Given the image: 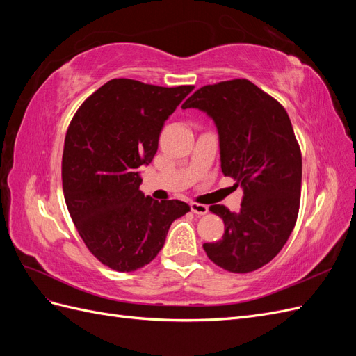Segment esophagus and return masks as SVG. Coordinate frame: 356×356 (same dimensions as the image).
<instances>
[{
    "instance_id": "obj_1",
    "label": "esophagus",
    "mask_w": 356,
    "mask_h": 356,
    "mask_svg": "<svg viewBox=\"0 0 356 356\" xmlns=\"http://www.w3.org/2000/svg\"><path fill=\"white\" fill-rule=\"evenodd\" d=\"M191 212L196 213V215H204L208 212V207L207 204H200V203H191L190 204Z\"/></svg>"
}]
</instances>
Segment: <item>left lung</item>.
Listing matches in <instances>:
<instances>
[{
    "instance_id": "left-lung-1",
    "label": "left lung",
    "mask_w": 356,
    "mask_h": 356,
    "mask_svg": "<svg viewBox=\"0 0 356 356\" xmlns=\"http://www.w3.org/2000/svg\"><path fill=\"white\" fill-rule=\"evenodd\" d=\"M182 108H199L217 124L221 170L243 188L239 212L212 204L222 239L203 243L221 268L250 273L282 250L293 232L301 193V152L284 106L246 79L197 89Z\"/></svg>"
}]
</instances>
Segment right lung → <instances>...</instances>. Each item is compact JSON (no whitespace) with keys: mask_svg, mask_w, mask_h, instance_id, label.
Here are the masks:
<instances>
[{"mask_svg":"<svg viewBox=\"0 0 356 356\" xmlns=\"http://www.w3.org/2000/svg\"><path fill=\"white\" fill-rule=\"evenodd\" d=\"M195 86L113 79L72 117L62 156V186L88 250L115 272L153 261L186 202L144 197L139 168L152 163L168 117Z\"/></svg>","mask_w":356,"mask_h":356,"instance_id":"add662e5","label":"right lung"}]
</instances>
